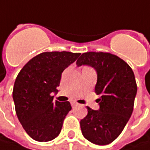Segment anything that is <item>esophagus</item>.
<instances>
[{"mask_svg": "<svg viewBox=\"0 0 150 150\" xmlns=\"http://www.w3.org/2000/svg\"><path fill=\"white\" fill-rule=\"evenodd\" d=\"M71 105H72V106H75V105H77V103L75 102V101H72V102H71Z\"/></svg>", "mask_w": 150, "mask_h": 150, "instance_id": "34e87169", "label": "esophagus"}]
</instances>
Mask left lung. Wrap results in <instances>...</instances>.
I'll use <instances>...</instances> for the list:
<instances>
[{
    "mask_svg": "<svg viewBox=\"0 0 150 150\" xmlns=\"http://www.w3.org/2000/svg\"><path fill=\"white\" fill-rule=\"evenodd\" d=\"M77 66L89 65L97 71L95 93L100 95V109L88 108L81 120V129L89 142L106 145L121 134L132 114L137 87L134 72L127 62L108 52H86Z\"/></svg>",
    "mask_w": 150,
    "mask_h": 150,
    "instance_id": "1",
    "label": "left lung"
}]
</instances>
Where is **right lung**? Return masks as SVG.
I'll use <instances>...</instances> for the list:
<instances>
[{"instance_id": "add662e5", "label": "right lung", "mask_w": 150, "mask_h": 150, "mask_svg": "<svg viewBox=\"0 0 150 150\" xmlns=\"http://www.w3.org/2000/svg\"><path fill=\"white\" fill-rule=\"evenodd\" d=\"M81 53L47 51L33 57L18 74L13 89L17 117L25 132L38 142H49L61 132L71 110L69 101H54L62 71Z\"/></svg>"}]
</instances>
